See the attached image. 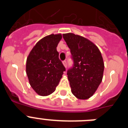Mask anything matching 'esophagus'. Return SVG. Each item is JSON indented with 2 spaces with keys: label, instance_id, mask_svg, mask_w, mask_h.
I'll return each mask as SVG.
<instances>
[{
  "label": "esophagus",
  "instance_id": "obj_1",
  "mask_svg": "<svg viewBox=\"0 0 128 128\" xmlns=\"http://www.w3.org/2000/svg\"><path fill=\"white\" fill-rule=\"evenodd\" d=\"M63 65H64V66H65V68H66V61H63Z\"/></svg>",
  "mask_w": 128,
  "mask_h": 128
}]
</instances>
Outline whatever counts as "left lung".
I'll use <instances>...</instances> for the list:
<instances>
[{
    "mask_svg": "<svg viewBox=\"0 0 128 128\" xmlns=\"http://www.w3.org/2000/svg\"><path fill=\"white\" fill-rule=\"evenodd\" d=\"M70 49L73 66L67 70L72 93L80 99L93 96L102 81L103 59L98 47L84 37L73 33L63 34Z\"/></svg>",
    "mask_w": 128,
    "mask_h": 128,
    "instance_id": "left-lung-1",
    "label": "left lung"
}]
</instances>
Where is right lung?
Returning a JSON list of instances; mask_svg holds the SVG:
<instances>
[{
    "mask_svg": "<svg viewBox=\"0 0 128 128\" xmlns=\"http://www.w3.org/2000/svg\"><path fill=\"white\" fill-rule=\"evenodd\" d=\"M62 38L61 34L44 37L36 44L27 58L26 73L29 83L40 96L54 92L66 70L56 50Z\"/></svg>",
    "mask_w": 128,
    "mask_h": 128,
    "instance_id": "obj_1",
    "label": "right lung"
}]
</instances>
